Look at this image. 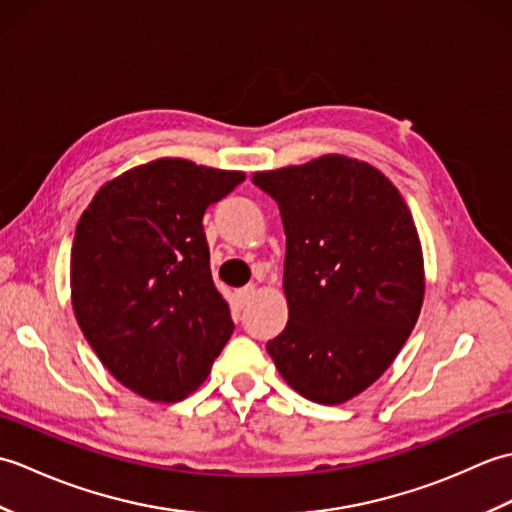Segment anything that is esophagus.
Returning <instances> with one entry per match:
<instances>
[{"label":"esophagus","instance_id":"34e87169","mask_svg":"<svg viewBox=\"0 0 512 512\" xmlns=\"http://www.w3.org/2000/svg\"><path fill=\"white\" fill-rule=\"evenodd\" d=\"M257 295V286L255 284H248L242 290H237V299H239V306H248L250 299Z\"/></svg>","mask_w":512,"mask_h":512}]
</instances>
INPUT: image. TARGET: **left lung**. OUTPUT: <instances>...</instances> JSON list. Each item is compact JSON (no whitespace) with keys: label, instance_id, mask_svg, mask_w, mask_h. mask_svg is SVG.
Here are the masks:
<instances>
[{"label":"left lung","instance_id":"obj_1","mask_svg":"<svg viewBox=\"0 0 512 512\" xmlns=\"http://www.w3.org/2000/svg\"><path fill=\"white\" fill-rule=\"evenodd\" d=\"M286 231V330L266 350L286 383L341 405L383 376L424 299V259L400 191L369 162L325 154L257 171Z\"/></svg>","mask_w":512,"mask_h":512}]
</instances>
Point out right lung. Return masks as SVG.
Masks as SVG:
<instances>
[{
  "mask_svg": "<svg viewBox=\"0 0 512 512\" xmlns=\"http://www.w3.org/2000/svg\"><path fill=\"white\" fill-rule=\"evenodd\" d=\"M244 178L158 158L105 182L76 224L74 317L107 372L138 396H189L231 339L202 217Z\"/></svg>",
  "mask_w": 512,
  "mask_h": 512,
  "instance_id": "obj_1",
  "label": "right lung"
}]
</instances>
